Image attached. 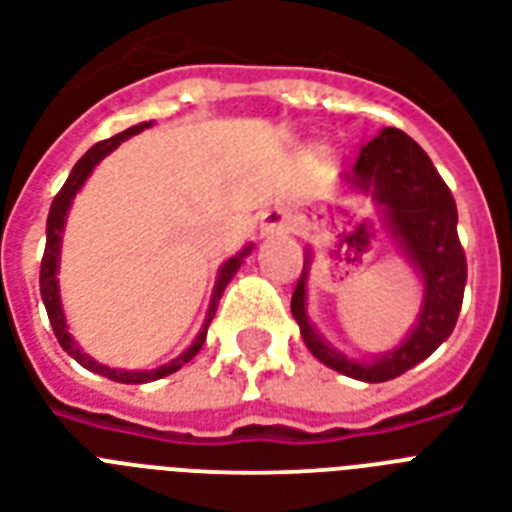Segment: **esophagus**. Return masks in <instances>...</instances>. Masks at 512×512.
Instances as JSON below:
<instances>
[{
    "mask_svg": "<svg viewBox=\"0 0 512 512\" xmlns=\"http://www.w3.org/2000/svg\"><path fill=\"white\" fill-rule=\"evenodd\" d=\"M284 226H286V218L281 210H270V213H265L263 218L265 234H278V231H284Z\"/></svg>",
    "mask_w": 512,
    "mask_h": 512,
    "instance_id": "obj_1",
    "label": "esophagus"
}]
</instances>
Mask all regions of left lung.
Returning <instances> with one entry per match:
<instances>
[{
  "label": "left lung",
  "instance_id": "obj_1",
  "mask_svg": "<svg viewBox=\"0 0 512 512\" xmlns=\"http://www.w3.org/2000/svg\"><path fill=\"white\" fill-rule=\"evenodd\" d=\"M352 184L363 191H373V199L386 210L392 234L421 270L426 284L421 321L397 350L381 360L371 365L352 363L326 347L307 321V268L294 286L292 315L299 323L307 350L321 363L357 381L378 384L410 371L452 334L463 307L468 263L458 236V207L450 186L444 184L429 155L405 131L384 128L376 139L368 141L355 162Z\"/></svg>",
  "mask_w": 512,
  "mask_h": 512
}]
</instances>
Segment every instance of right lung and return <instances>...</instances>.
<instances>
[{"instance_id":"add662e5","label":"right lung","mask_w":512,"mask_h":512,"mask_svg":"<svg viewBox=\"0 0 512 512\" xmlns=\"http://www.w3.org/2000/svg\"><path fill=\"white\" fill-rule=\"evenodd\" d=\"M147 126H149V123H139V126L123 131V134H115V136H110V139L99 141V144H94V147H91L89 152H86V155H83L81 160L76 162V165H73L68 181L62 184V189L57 191V197H54L52 207H49L47 247H44V257H41V273H39L41 299H44V307H47L49 323H52V331H54V336H57V342H60L62 350L68 352L73 360H78L83 368H89V371L99 373V376L110 378V381H120V384H144V381H155V378L170 376V373H176L181 365L189 363L191 357L202 350V344H205V336H207V326H210L215 310H218V302H220V297H223V289H226V284L231 281V278H234V273L239 270V265H242V257L249 252V247H247L242 255L231 257V260H228V263L220 268V276H218V284H215V294H213V302H210V313H207L205 328H202V334L197 336V342L191 344L184 355L176 357L173 363L162 365V368H157V371H149V373H144V371H141V373L139 371H115V368H107V365L94 363L89 355H83V352L78 350V344L70 339L68 326H65V315H62V307H60V292H57V260H60V236H62V226H65V215H68L70 202H73L76 191L83 186V181L89 178V173L94 170V165H97V162L102 160L105 155H110L112 149L118 147L120 141H126L128 136L139 134V131H144Z\"/></svg>"}]
</instances>
